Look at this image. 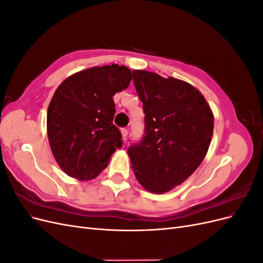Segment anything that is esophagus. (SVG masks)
<instances>
[{
    "instance_id": "esophagus-1",
    "label": "esophagus",
    "mask_w": 263,
    "mask_h": 263,
    "mask_svg": "<svg viewBox=\"0 0 263 263\" xmlns=\"http://www.w3.org/2000/svg\"><path fill=\"white\" fill-rule=\"evenodd\" d=\"M122 135H123V139L126 141L127 135H128V128H122Z\"/></svg>"
}]
</instances>
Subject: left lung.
Instances as JSON below:
<instances>
[{
	"instance_id": "1",
	"label": "left lung",
	"mask_w": 263,
	"mask_h": 263,
	"mask_svg": "<svg viewBox=\"0 0 263 263\" xmlns=\"http://www.w3.org/2000/svg\"><path fill=\"white\" fill-rule=\"evenodd\" d=\"M145 132L127 150L135 176L149 192L165 193L185 181L208 153L214 116L203 95L174 78L134 70Z\"/></svg>"
}]
</instances>
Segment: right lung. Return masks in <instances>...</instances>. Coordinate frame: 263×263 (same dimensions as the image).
<instances>
[{
	"instance_id": "right-lung-1",
	"label": "right lung",
	"mask_w": 263,
	"mask_h": 263,
	"mask_svg": "<svg viewBox=\"0 0 263 263\" xmlns=\"http://www.w3.org/2000/svg\"><path fill=\"white\" fill-rule=\"evenodd\" d=\"M132 78L125 66L91 68L69 77L54 92L47 134L55 161L68 176L98 177L123 146L122 134L113 123V97L129 85Z\"/></svg>"
}]
</instances>
